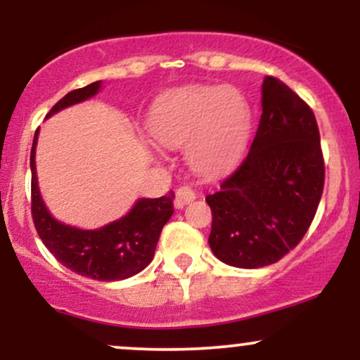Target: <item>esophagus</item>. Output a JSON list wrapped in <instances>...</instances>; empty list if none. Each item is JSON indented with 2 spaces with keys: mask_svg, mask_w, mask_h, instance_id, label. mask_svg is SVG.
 Masks as SVG:
<instances>
[{
  "mask_svg": "<svg viewBox=\"0 0 360 360\" xmlns=\"http://www.w3.org/2000/svg\"><path fill=\"white\" fill-rule=\"evenodd\" d=\"M194 198H196V191H194L191 186H181V188L176 189V208H183L184 205L191 203Z\"/></svg>",
  "mask_w": 360,
  "mask_h": 360,
  "instance_id": "esophagus-1",
  "label": "esophagus"
}]
</instances>
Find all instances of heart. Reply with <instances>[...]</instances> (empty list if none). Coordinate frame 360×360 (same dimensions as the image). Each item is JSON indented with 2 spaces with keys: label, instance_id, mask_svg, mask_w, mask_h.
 <instances>
[{
  "label": "heart",
  "instance_id": "obj_1",
  "mask_svg": "<svg viewBox=\"0 0 360 360\" xmlns=\"http://www.w3.org/2000/svg\"><path fill=\"white\" fill-rule=\"evenodd\" d=\"M147 127L160 147L177 150L186 146L191 167L213 174L240 157L249 137L250 108L232 86H188L164 94L152 108Z\"/></svg>",
  "mask_w": 360,
  "mask_h": 360
}]
</instances>
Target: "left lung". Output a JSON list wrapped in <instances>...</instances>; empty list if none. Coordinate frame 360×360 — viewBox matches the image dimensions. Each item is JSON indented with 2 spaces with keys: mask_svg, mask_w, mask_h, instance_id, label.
<instances>
[{
  "mask_svg": "<svg viewBox=\"0 0 360 360\" xmlns=\"http://www.w3.org/2000/svg\"><path fill=\"white\" fill-rule=\"evenodd\" d=\"M323 184L315 113L283 81L266 76L249 154L217 193L206 196L213 254L242 269L278 262L308 232Z\"/></svg>",
  "mask_w": 360,
  "mask_h": 360,
  "instance_id": "obj_1",
  "label": "left lung"
}]
</instances>
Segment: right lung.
<instances>
[{
  "label": "right lung",
  "instance_id": "obj_1",
  "mask_svg": "<svg viewBox=\"0 0 360 360\" xmlns=\"http://www.w3.org/2000/svg\"><path fill=\"white\" fill-rule=\"evenodd\" d=\"M101 88V81L91 82L81 89H74L57 101L47 118L57 111L94 96ZM39 128L35 131L30 152L32 167V218L44 245L51 250L62 266L76 274L94 281H122L139 274L154 259L162 226L174 213V193L160 198H142L125 217L98 230H81L64 225L49 213L40 196L37 181L35 148Z\"/></svg>",
  "mask_w": 360,
  "mask_h": 360
}]
</instances>
